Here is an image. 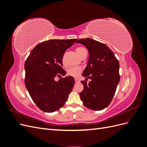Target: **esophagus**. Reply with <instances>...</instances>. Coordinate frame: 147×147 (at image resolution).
Listing matches in <instances>:
<instances>
[{"label": "esophagus", "instance_id": "esophagus-1", "mask_svg": "<svg viewBox=\"0 0 147 147\" xmlns=\"http://www.w3.org/2000/svg\"><path fill=\"white\" fill-rule=\"evenodd\" d=\"M75 82H76V83H78V82H80L79 79H78V78H75Z\"/></svg>", "mask_w": 147, "mask_h": 147}]
</instances>
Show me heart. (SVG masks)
<instances>
[{"label": "heart", "instance_id": "b5f03b06", "mask_svg": "<svg viewBox=\"0 0 147 147\" xmlns=\"http://www.w3.org/2000/svg\"><path fill=\"white\" fill-rule=\"evenodd\" d=\"M86 51V49L84 47H80L76 48V52L79 56H80L82 53ZM64 61V60H63ZM82 72V69L80 67H70L67 71V74L69 76H71L73 77H77Z\"/></svg>", "mask_w": 147, "mask_h": 147}]
</instances>
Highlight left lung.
Segmentation results:
<instances>
[{
    "label": "left lung",
    "instance_id": "1",
    "mask_svg": "<svg viewBox=\"0 0 147 147\" xmlns=\"http://www.w3.org/2000/svg\"><path fill=\"white\" fill-rule=\"evenodd\" d=\"M76 43L85 46L89 60L83 73L86 81H82L83 90L80 96L86 107L93 110L106 108L112 101L120 76L119 61L105 44L92 38L79 39ZM92 80L87 84V78Z\"/></svg>",
    "mask_w": 147,
    "mask_h": 147
}]
</instances>
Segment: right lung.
I'll list each match as a JSON object with an SVG mask.
<instances>
[{
	"mask_svg": "<svg viewBox=\"0 0 147 147\" xmlns=\"http://www.w3.org/2000/svg\"><path fill=\"white\" fill-rule=\"evenodd\" d=\"M77 39L49 40L38 43L30 53L24 64V83L31 98L41 110L52 113L64 106L75 80L64 76L62 67L65 51Z\"/></svg>",
	"mask_w": 147,
	"mask_h": 147,
	"instance_id": "right-lung-1",
	"label": "right lung"
}]
</instances>
